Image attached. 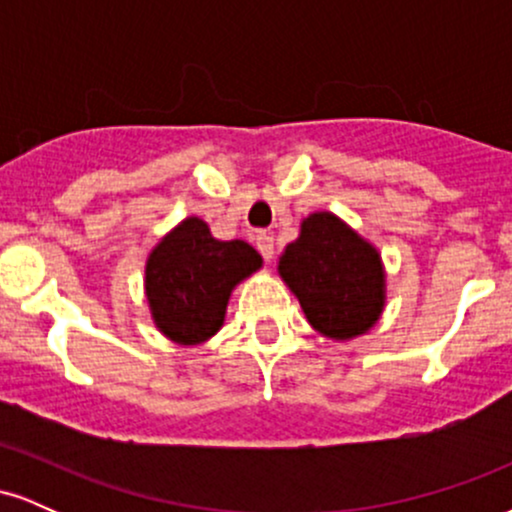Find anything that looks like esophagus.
<instances>
[{"mask_svg":"<svg viewBox=\"0 0 512 512\" xmlns=\"http://www.w3.org/2000/svg\"><path fill=\"white\" fill-rule=\"evenodd\" d=\"M255 245H257V250L262 252L264 260H267V262L272 260V257H274V236H272V233H257Z\"/></svg>","mask_w":512,"mask_h":512,"instance_id":"obj_1","label":"esophagus"}]
</instances>
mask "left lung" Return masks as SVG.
Returning a JSON list of instances; mask_svg holds the SVG:
<instances>
[{
    "label": "left lung",
    "mask_w": 512,
    "mask_h": 512,
    "mask_svg": "<svg viewBox=\"0 0 512 512\" xmlns=\"http://www.w3.org/2000/svg\"><path fill=\"white\" fill-rule=\"evenodd\" d=\"M279 276L322 337H361L385 310V267L378 248L332 211H315L279 257Z\"/></svg>",
    "instance_id": "left-lung-1"
}]
</instances>
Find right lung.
I'll return each instance as SVG.
<instances>
[{
  "mask_svg": "<svg viewBox=\"0 0 512 512\" xmlns=\"http://www.w3.org/2000/svg\"><path fill=\"white\" fill-rule=\"evenodd\" d=\"M262 267L245 240H216L207 221L187 216L146 257L144 289L156 330L180 346L209 342L226 320L228 298Z\"/></svg>",
  "mask_w": 512,
  "mask_h": 512,
  "instance_id": "1",
  "label": "right lung"
}]
</instances>
